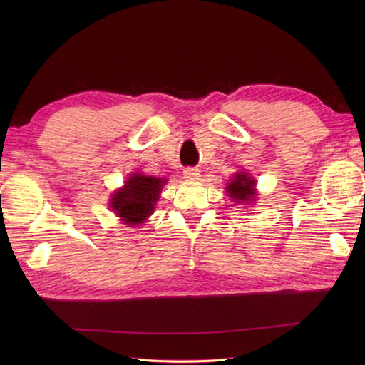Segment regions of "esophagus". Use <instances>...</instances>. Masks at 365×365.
<instances>
[{
  "label": "esophagus",
  "instance_id": "obj_1",
  "mask_svg": "<svg viewBox=\"0 0 365 365\" xmlns=\"http://www.w3.org/2000/svg\"><path fill=\"white\" fill-rule=\"evenodd\" d=\"M182 175H184V178H185L187 181H196L197 178H200V169H196V168H187Z\"/></svg>",
  "mask_w": 365,
  "mask_h": 365
}]
</instances>
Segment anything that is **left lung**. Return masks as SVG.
<instances>
[{
    "label": "left lung",
    "instance_id": "obj_1",
    "mask_svg": "<svg viewBox=\"0 0 365 365\" xmlns=\"http://www.w3.org/2000/svg\"><path fill=\"white\" fill-rule=\"evenodd\" d=\"M254 187H256V181H254L247 172H237L235 173L230 184H227L225 190L231 200L236 204H240L254 201V195H256V189H254Z\"/></svg>",
    "mask_w": 365,
    "mask_h": 365
}]
</instances>
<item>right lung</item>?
I'll return each instance as SVG.
<instances>
[{"label": "right lung", "mask_w": 365, "mask_h": 365, "mask_svg": "<svg viewBox=\"0 0 365 365\" xmlns=\"http://www.w3.org/2000/svg\"><path fill=\"white\" fill-rule=\"evenodd\" d=\"M165 180L148 176L143 173H132L125 185L115 190L111 196L113 212L128 225L146 222L153 213Z\"/></svg>", "instance_id": "obj_1"}]
</instances>
